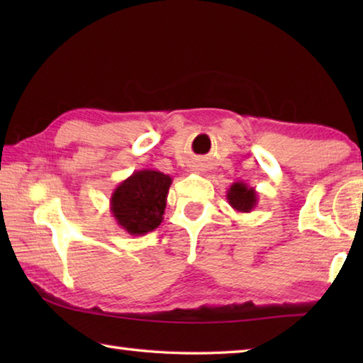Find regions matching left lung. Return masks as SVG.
<instances>
[{
  "label": "left lung",
  "mask_w": 363,
  "mask_h": 363,
  "mask_svg": "<svg viewBox=\"0 0 363 363\" xmlns=\"http://www.w3.org/2000/svg\"><path fill=\"white\" fill-rule=\"evenodd\" d=\"M227 201L238 213L253 211L257 205V192L243 181L233 182L227 190Z\"/></svg>",
  "instance_id": "8db88e82"
}]
</instances>
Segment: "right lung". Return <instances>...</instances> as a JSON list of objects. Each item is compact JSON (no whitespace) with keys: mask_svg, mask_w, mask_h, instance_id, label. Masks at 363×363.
Returning a JSON list of instances; mask_svg holds the SVG:
<instances>
[{"mask_svg":"<svg viewBox=\"0 0 363 363\" xmlns=\"http://www.w3.org/2000/svg\"><path fill=\"white\" fill-rule=\"evenodd\" d=\"M171 176L155 169H139L113 190L110 213L130 235H145L162 224Z\"/></svg>","mask_w":363,"mask_h":363,"instance_id":"1","label":"right lung"}]
</instances>
